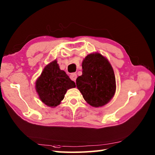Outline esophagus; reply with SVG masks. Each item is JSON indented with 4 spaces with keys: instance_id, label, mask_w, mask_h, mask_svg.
I'll return each instance as SVG.
<instances>
[{
    "instance_id": "1",
    "label": "esophagus",
    "mask_w": 155,
    "mask_h": 155,
    "mask_svg": "<svg viewBox=\"0 0 155 155\" xmlns=\"http://www.w3.org/2000/svg\"><path fill=\"white\" fill-rule=\"evenodd\" d=\"M77 78V74L76 73H72L70 74V78L74 81H76V79Z\"/></svg>"
}]
</instances>
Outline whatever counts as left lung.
<instances>
[{
    "label": "left lung",
    "mask_w": 155,
    "mask_h": 155,
    "mask_svg": "<svg viewBox=\"0 0 155 155\" xmlns=\"http://www.w3.org/2000/svg\"><path fill=\"white\" fill-rule=\"evenodd\" d=\"M82 75L76 81L77 87L88 104L104 106L114 97L116 80L112 65L99 53L88 54L83 61Z\"/></svg>",
    "instance_id": "8db88e82"
}]
</instances>
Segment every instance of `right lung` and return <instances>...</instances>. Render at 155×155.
<instances>
[{
	"mask_svg": "<svg viewBox=\"0 0 155 155\" xmlns=\"http://www.w3.org/2000/svg\"><path fill=\"white\" fill-rule=\"evenodd\" d=\"M35 87L41 101L49 107H54L64 99L67 90L75 87L76 85L54 60L43 69Z\"/></svg>",
	"mask_w": 155,
	"mask_h": 155,
	"instance_id": "add662e5",
	"label": "right lung"
}]
</instances>
